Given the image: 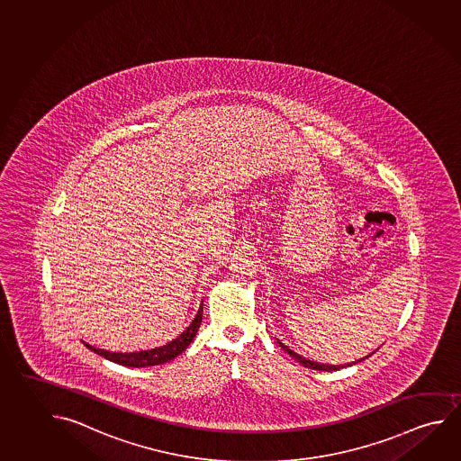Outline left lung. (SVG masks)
I'll list each match as a JSON object with an SVG mask.
<instances>
[{"label": "left lung", "instance_id": "obj_1", "mask_svg": "<svg viewBox=\"0 0 461 461\" xmlns=\"http://www.w3.org/2000/svg\"><path fill=\"white\" fill-rule=\"evenodd\" d=\"M282 348L285 350V353H289L290 357H294V358L297 359L298 363L304 367H310V369H316V371H337V369H340V367L351 366V365H357L358 361H363V359H366L367 357H371L373 353H375V350L371 353V355H367L365 358L358 359V361H353V363H347V365H339V366H334V365H324V363H316V361H312V359H306L302 355H298L295 351L290 350L289 347H285V345L279 342Z\"/></svg>", "mask_w": 461, "mask_h": 461}]
</instances>
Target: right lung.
I'll use <instances>...</instances> for the list:
<instances>
[{"label": "right lung", "instance_id": "right-lung-1", "mask_svg": "<svg viewBox=\"0 0 461 461\" xmlns=\"http://www.w3.org/2000/svg\"><path fill=\"white\" fill-rule=\"evenodd\" d=\"M203 320V303L200 304V310L196 312L195 318L190 322L182 334L177 339H174L169 344L163 345V347H157L151 350L133 351V353H116V351L102 350V348H95L92 345L86 344V348L98 353L100 357H104L110 361H114L117 365L129 367H145V366H157V365H164L167 361L179 357L182 351L187 348L190 342L194 340L196 336L200 324Z\"/></svg>", "mask_w": 461, "mask_h": 461}]
</instances>
